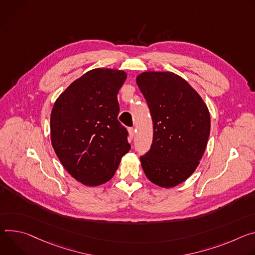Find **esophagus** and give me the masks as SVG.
Here are the masks:
<instances>
[{
    "mask_svg": "<svg viewBox=\"0 0 255 255\" xmlns=\"http://www.w3.org/2000/svg\"><path fill=\"white\" fill-rule=\"evenodd\" d=\"M134 132H135V130H134L133 128H128V134H129V137H130V138L133 137Z\"/></svg>",
    "mask_w": 255,
    "mask_h": 255,
    "instance_id": "34e87169",
    "label": "esophagus"
}]
</instances>
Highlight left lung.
Returning <instances> with one entry per match:
<instances>
[{"instance_id": "1", "label": "left lung", "mask_w": 255, "mask_h": 255, "mask_svg": "<svg viewBox=\"0 0 255 255\" xmlns=\"http://www.w3.org/2000/svg\"><path fill=\"white\" fill-rule=\"evenodd\" d=\"M135 82L153 121V143L139 158L147 178L171 188L185 181L200 164L211 130L207 104L191 85L172 72H143Z\"/></svg>"}]
</instances>
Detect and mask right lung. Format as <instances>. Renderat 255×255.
I'll return each mask as SVG.
<instances>
[{
	"instance_id": "obj_1",
	"label": "right lung",
	"mask_w": 255,
	"mask_h": 255,
	"mask_svg": "<svg viewBox=\"0 0 255 255\" xmlns=\"http://www.w3.org/2000/svg\"><path fill=\"white\" fill-rule=\"evenodd\" d=\"M126 79L123 70H90L53 104L52 148L66 170L84 185L109 181L130 149L128 131L118 121V93Z\"/></svg>"
}]
</instances>
